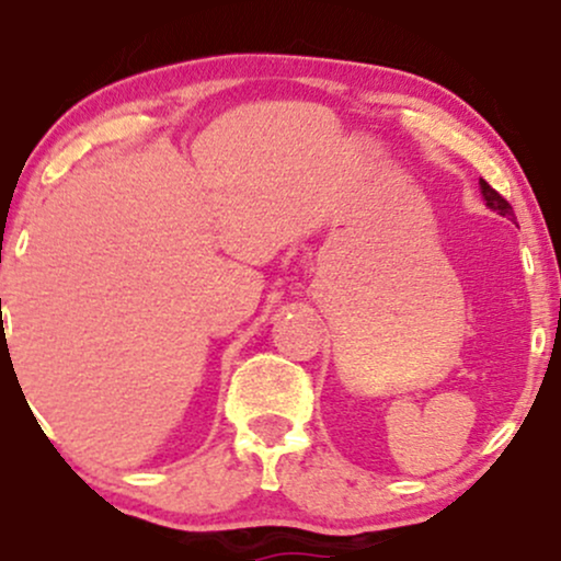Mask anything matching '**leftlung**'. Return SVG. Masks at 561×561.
Instances as JSON below:
<instances>
[{
    "instance_id": "8db88e82",
    "label": "left lung",
    "mask_w": 561,
    "mask_h": 561,
    "mask_svg": "<svg viewBox=\"0 0 561 561\" xmlns=\"http://www.w3.org/2000/svg\"><path fill=\"white\" fill-rule=\"evenodd\" d=\"M480 192H482V199H485V205H488V208L495 210V214L506 216V218H514V210H512V205H508L506 199L501 197L499 192H495L493 186L485 182V179H480Z\"/></svg>"
}]
</instances>
